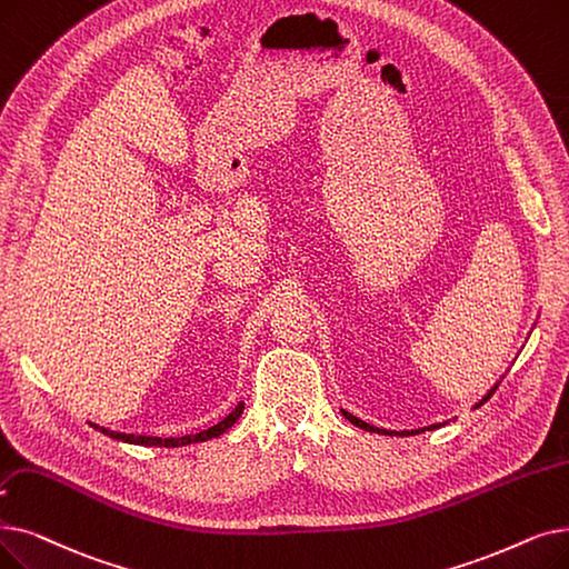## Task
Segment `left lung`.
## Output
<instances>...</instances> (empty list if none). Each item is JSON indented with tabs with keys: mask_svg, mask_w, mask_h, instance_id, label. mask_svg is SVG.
Wrapping results in <instances>:
<instances>
[{
	"mask_svg": "<svg viewBox=\"0 0 569 569\" xmlns=\"http://www.w3.org/2000/svg\"><path fill=\"white\" fill-rule=\"evenodd\" d=\"M492 392H496V388H492V390L486 395V398H483V400H481L477 407H481L486 400H490V395H492ZM343 416L349 418V421H351L353 426H358V428H362V430H367V432H379V435H400V437H405V435H416L413 430H411V432H388V430H379V428H375V426H369V423L360 421V418H356V416H351V413H346V411H343Z\"/></svg>",
	"mask_w": 569,
	"mask_h": 569,
	"instance_id": "left-lung-1",
	"label": "left lung"
}]
</instances>
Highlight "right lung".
I'll use <instances>...</instances> for the list:
<instances>
[{"label":"right lung","mask_w":569,"mask_h":569,"mask_svg":"<svg viewBox=\"0 0 569 569\" xmlns=\"http://www.w3.org/2000/svg\"><path fill=\"white\" fill-rule=\"evenodd\" d=\"M243 411V405L239 402L237 409L232 413H228L223 421H220L218 426L209 428V430H202L197 435H186V437H169V439H162V437H146V435H126V432H113V430H107V428H100V426H92L100 432L113 437V439H122V441H130V443H141V447H164V449H174V447H186V443H194V441H207V439H213V437H220L226 430H230L237 418L241 416Z\"/></svg>","instance_id":"obj_1"}]
</instances>
